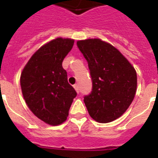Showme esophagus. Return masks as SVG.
I'll return each mask as SVG.
<instances>
[{
  "label": "esophagus",
  "mask_w": 158,
  "mask_h": 158,
  "mask_svg": "<svg viewBox=\"0 0 158 158\" xmlns=\"http://www.w3.org/2000/svg\"><path fill=\"white\" fill-rule=\"evenodd\" d=\"M73 87H74V89H75L76 91H77V92L79 93V85H77V84H76V85H73Z\"/></svg>",
  "instance_id": "1"
}]
</instances>
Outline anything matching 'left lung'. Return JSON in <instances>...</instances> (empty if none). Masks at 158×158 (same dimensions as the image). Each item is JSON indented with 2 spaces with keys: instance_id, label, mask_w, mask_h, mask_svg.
I'll use <instances>...</instances> for the list:
<instances>
[{
  "instance_id": "8db88e82",
  "label": "left lung",
  "mask_w": 158,
  "mask_h": 158,
  "mask_svg": "<svg viewBox=\"0 0 158 158\" xmlns=\"http://www.w3.org/2000/svg\"><path fill=\"white\" fill-rule=\"evenodd\" d=\"M90 69L92 89L84 97L90 117L107 123L121 116L133 102L137 73L121 52L100 39L78 41Z\"/></svg>"
}]
</instances>
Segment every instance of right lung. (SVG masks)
<instances>
[{"instance_id": "obj_1", "label": "right lung", "mask_w": 158, "mask_h": 158, "mask_svg": "<svg viewBox=\"0 0 158 158\" xmlns=\"http://www.w3.org/2000/svg\"><path fill=\"white\" fill-rule=\"evenodd\" d=\"M73 43V39L59 37L42 46L31 57L20 76L26 104L37 118L49 125H60L67 120L77 96L62 68Z\"/></svg>"}]
</instances>
